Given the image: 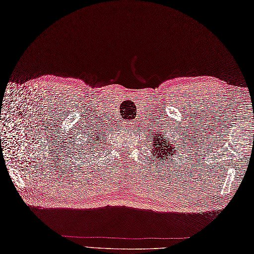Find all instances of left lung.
<instances>
[{"label": "left lung", "instance_id": "1", "mask_svg": "<svg viewBox=\"0 0 254 254\" xmlns=\"http://www.w3.org/2000/svg\"><path fill=\"white\" fill-rule=\"evenodd\" d=\"M159 135L157 136V134ZM164 134V133H163ZM163 134H160L159 132H155V134L153 135V142L151 143V148L153 150L154 154V158H166L167 156L169 157V155H175V146L170 145L169 142H166V137H164ZM172 142V141H171ZM162 162V160H160Z\"/></svg>", "mask_w": 254, "mask_h": 254}]
</instances>
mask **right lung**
Listing matches in <instances>:
<instances>
[{"label": "right lung", "instance_id": "right-lung-1", "mask_svg": "<svg viewBox=\"0 0 254 254\" xmlns=\"http://www.w3.org/2000/svg\"><path fill=\"white\" fill-rule=\"evenodd\" d=\"M90 150H91V148H90Z\"/></svg>", "mask_w": 254, "mask_h": 254}]
</instances>
